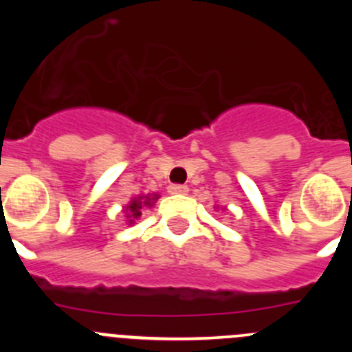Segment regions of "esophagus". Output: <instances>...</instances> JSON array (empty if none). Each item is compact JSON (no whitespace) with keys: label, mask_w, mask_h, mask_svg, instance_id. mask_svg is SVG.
Masks as SVG:
<instances>
[{"label":"esophagus","mask_w":352,"mask_h":352,"mask_svg":"<svg viewBox=\"0 0 352 352\" xmlns=\"http://www.w3.org/2000/svg\"><path fill=\"white\" fill-rule=\"evenodd\" d=\"M167 192L173 195H185V194H188V186L186 185H170L169 188H167Z\"/></svg>","instance_id":"obj_1"}]
</instances>
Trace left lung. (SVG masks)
Wrapping results in <instances>:
<instances>
[{
	"mask_svg": "<svg viewBox=\"0 0 352 352\" xmlns=\"http://www.w3.org/2000/svg\"><path fill=\"white\" fill-rule=\"evenodd\" d=\"M217 210H219V206H217ZM222 211H223V208H222Z\"/></svg>",
	"mask_w": 352,
	"mask_h": 352,
	"instance_id": "left-lung-1",
	"label": "left lung"
}]
</instances>
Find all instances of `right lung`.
<instances>
[{
    "label": "right lung",
    "instance_id": "obj_1",
    "mask_svg": "<svg viewBox=\"0 0 352 352\" xmlns=\"http://www.w3.org/2000/svg\"><path fill=\"white\" fill-rule=\"evenodd\" d=\"M158 197H160V195L155 192V194H146V195L141 194L138 195V197L130 199V203L123 206V217H125V222L129 223V226L138 222V220L141 219L142 211H144L146 208H153V204L157 203Z\"/></svg>",
    "mask_w": 352,
    "mask_h": 352
}]
</instances>
